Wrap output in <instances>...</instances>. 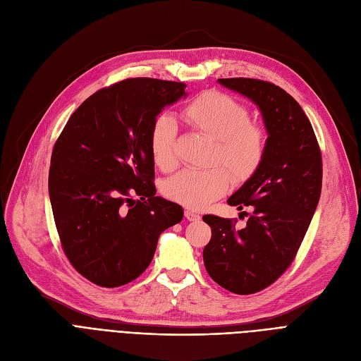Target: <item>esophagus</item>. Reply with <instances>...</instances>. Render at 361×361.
<instances>
[{"instance_id": "obj_1", "label": "esophagus", "mask_w": 361, "mask_h": 361, "mask_svg": "<svg viewBox=\"0 0 361 361\" xmlns=\"http://www.w3.org/2000/svg\"><path fill=\"white\" fill-rule=\"evenodd\" d=\"M185 218L188 219V221H198L200 219V215L198 214H195V212H191V210H185Z\"/></svg>"}]
</instances>
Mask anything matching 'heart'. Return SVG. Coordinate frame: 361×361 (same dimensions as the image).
<instances>
[{"label":"heart","mask_w":361,"mask_h":361,"mask_svg":"<svg viewBox=\"0 0 361 361\" xmlns=\"http://www.w3.org/2000/svg\"><path fill=\"white\" fill-rule=\"evenodd\" d=\"M180 116L191 128L215 140L212 163L218 166L179 171L164 183L163 194L171 202L198 210L226 194L233 180L243 183L255 175L266 155L267 133L261 123L250 119V109L243 103L219 91L197 95L182 109ZM176 140V121L159 115L149 133V149L163 171L178 166Z\"/></svg>","instance_id":"heart-1"}]
</instances>
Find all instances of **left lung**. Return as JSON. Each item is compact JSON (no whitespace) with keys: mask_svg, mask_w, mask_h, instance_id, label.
Returning <instances> with one entry per match:
<instances>
[{"mask_svg":"<svg viewBox=\"0 0 361 361\" xmlns=\"http://www.w3.org/2000/svg\"><path fill=\"white\" fill-rule=\"evenodd\" d=\"M218 82L251 98L269 133L263 163L227 202L252 209L243 212L245 228H235L234 219L203 216L212 228L203 250L207 273L222 288L246 295L267 288L291 266L319 202L322 158L312 126L287 91L250 78Z\"/></svg>","mask_w":361,"mask_h":361,"instance_id":"1","label":"left lung"}]
</instances>
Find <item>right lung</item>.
Returning <instances> with one entry per match:
<instances>
[{
	"label": "right lung",
	"mask_w": 361,
	"mask_h": 361,
	"mask_svg": "<svg viewBox=\"0 0 361 361\" xmlns=\"http://www.w3.org/2000/svg\"><path fill=\"white\" fill-rule=\"evenodd\" d=\"M185 88L151 78L106 86L76 109L55 142L49 197L61 246L95 285L116 288L139 278L159 234L182 221L179 204L155 195L149 133Z\"/></svg>",
	"instance_id": "1"
}]
</instances>
